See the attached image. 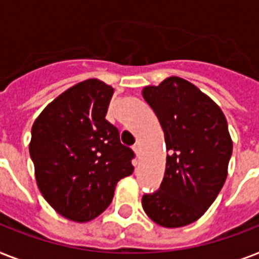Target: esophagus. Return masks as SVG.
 Segmentation results:
<instances>
[{"label":"esophagus","mask_w":259,"mask_h":259,"mask_svg":"<svg viewBox=\"0 0 259 259\" xmlns=\"http://www.w3.org/2000/svg\"><path fill=\"white\" fill-rule=\"evenodd\" d=\"M132 149H133V152H134V153H136V156H137V157H138V153H140V146H138L137 144H136V145H134L133 148H132ZM136 165H137V161H136Z\"/></svg>","instance_id":"esophagus-1"}]
</instances>
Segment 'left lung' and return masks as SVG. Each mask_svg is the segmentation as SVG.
Masks as SVG:
<instances>
[{
  "label": "left lung",
  "mask_w": 259,
  "mask_h": 259,
  "mask_svg": "<svg viewBox=\"0 0 259 259\" xmlns=\"http://www.w3.org/2000/svg\"><path fill=\"white\" fill-rule=\"evenodd\" d=\"M142 97L157 115L168 150L161 185L142 196V208L162 227L191 225L212 204L227 177L233 141L225 114L177 76L145 87Z\"/></svg>",
  "instance_id": "8db88e82"
}]
</instances>
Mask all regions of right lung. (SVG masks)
<instances>
[{
	"instance_id": "obj_1",
	"label": "right lung",
	"mask_w": 259,
	"mask_h": 259,
	"mask_svg": "<svg viewBox=\"0 0 259 259\" xmlns=\"http://www.w3.org/2000/svg\"><path fill=\"white\" fill-rule=\"evenodd\" d=\"M113 93L109 84L87 79L51 102L32 126L29 153L38 189L70 221L101 215L118 181L134 170V152L105 118Z\"/></svg>"
}]
</instances>
